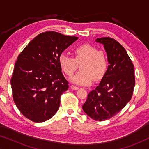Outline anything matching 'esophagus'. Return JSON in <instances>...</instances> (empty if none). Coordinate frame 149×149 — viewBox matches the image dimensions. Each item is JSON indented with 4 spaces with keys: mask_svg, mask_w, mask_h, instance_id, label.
<instances>
[{
    "mask_svg": "<svg viewBox=\"0 0 149 149\" xmlns=\"http://www.w3.org/2000/svg\"><path fill=\"white\" fill-rule=\"evenodd\" d=\"M70 88L72 89H73V90H77V89H79V87L76 86V85H71V86H70Z\"/></svg>",
    "mask_w": 149,
    "mask_h": 149,
    "instance_id": "esophagus-1",
    "label": "esophagus"
}]
</instances>
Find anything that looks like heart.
I'll list each match as a JSON object with an SVG mask.
<instances>
[{
  "label": "heart",
  "instance_id": "obj_1",
  "mask_svg": "<svg viewBox=\"0 0 149 149\" xmlns=\"http://www.w3.org/2000/svg\"><path fill=\"white\" fill-rule=\"evenodd\" d=\"M74 58L62 53L58 56V63L67 76H72L78 64L81 65V72L72 77L71 81L77 85L87 86L93 83L94 79L103 78L108 68V59L102 51H97L95 47L83 44L73 50Z\"/></svg>",
  "mask_w": 149,
  "mask_h": 149
}]
</instances>
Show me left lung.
Instances as JSON below:
<instances>
[{
  "mask_svg": "<svg viewBox=\"0 0 149 149\" xmlns=\"http://www.w3.org/2000/svg\"><path fill=\"white\" fill-rule=\"evenodd\" d=\"M95 40L104 45L110 64L100 83L89 93L83 110L91 119L102 121L117 115L131 100L135 76L133 63L119 42L111 37Z\"/></svg>",
  "mask_w": 149,
  "mask_h": 149,
  "instance_id": "left-lung-1",
  "label": "left lung"
}]
</instances>
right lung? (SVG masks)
Masks as SVG:
<instances>
[{
	"label": "right lung",
	"mask_w": 149,
	"mask_h": 149,
	"mask_svg": "<svg viewBox=\"0 0 149 149\" xmlns=\"http://www.w3.org/2000/svg\"><path fill=\"white\" fill-rule=\"evenodd\" d=\"M77 39L54 31L42 32L18 56L11 79L13 99L30 121H45L58 111L61 95L68 89L58 56Z\"/></svg>",
	"instance_id": "1"
}]
</instances>
